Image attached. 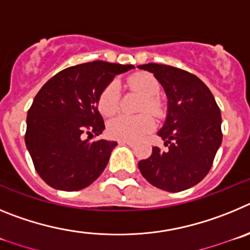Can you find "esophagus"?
Masks as SVG:
<instances>
[{"label":"esophagus","instance_id":"34e87169","mask_svg":"<svg viewBox=\"0 0 250 250\" xmlns=\"http://www.w3.org/2000/svg\"><path fill=\"white\" fill-rule=\"evenodd\" d=\"M118 143H120V145H127V146H129V147H133L134 146L133 142H128V141H120Z\"/></svg>","mask_w":250,"mask_h":250}]
</instances>
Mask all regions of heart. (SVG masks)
<instances>
[{"label": "heart", "mask_w": 250, "mask_h": 250, "mask_svg": "<svg viewBox=\"0 0 250 250\" xmlns=\"http://www.w3.org/2000/svg\"><path fill=\"white\" fill-rule=\"evenodd\" d=\"M127 86L129 87L130 91L143 96V100L139 105V112L143 114L137 117H116L109 122L107 132L108 136L113 139L137 142L145 138L156 127L154 120L146 112L149 111L156 117H161L163 114V104L158 97L161 93V86L158 81L149 73H137L130 76L127 80ZM120 98L121 91L118 83L116 81L108 83L98 97L97 104L101 113L107 117L113 116L118 111Z\"/></svg>", "instance_id": "b5f03b06"}]
</instances>
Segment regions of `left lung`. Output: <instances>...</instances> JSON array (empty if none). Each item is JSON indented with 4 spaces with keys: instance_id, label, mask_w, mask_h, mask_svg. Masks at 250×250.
<instances>
[{
    "instance_id": "1",
    "label": "left lung",
    "mask_w": 250,
    "mask_h": 250,
    "mask_svg": "<svg viewBox=\"0 0 250 250\" xmlns=\"http://www.w3.org/2000/svg\"><path fill=\"white\" fill-rule=\"evenodd\" d=\"M152 72L168 97L166 123L158 132L167 150L153 147L139 161L142 175L167 192H182L208 174L222 143V117L212 92L197 76L168 64L138 66Z\"/></svg>"
}]
</instances>
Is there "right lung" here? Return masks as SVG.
<instances>
[{
	"label": "right lung",
	"mask_w": 250,
	"mask_h": 250,
	"mask_svg": "<svg viewBox=\"0 0 250 250\" xmlns=\"http://www.w3.org/2000/svg\"><path fill=\"white\" fill-rule=\"evenodd\" d=\"M132 68L103 61L77 64L58 72L36 94L24 142L35 169L49 187L75 192L102 174L117 142L89 141L104 129L98 97L116 75Z\"/></svg>",
	"instance_id": "obj_1"
}]
</instances>
